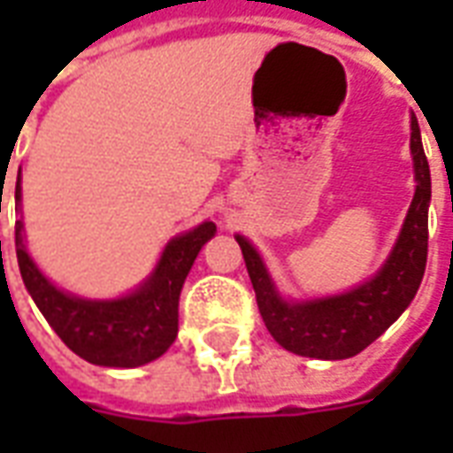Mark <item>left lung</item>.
<instances>
[{"label":"left lung","mask_w":453,"mask_h":453,"mask_svg":"<svg viewBox=\"0 0 453 453\" xmlns=\"http://www.w3.org/2000/svg\"><path fill=\"white\" fill-rule=\"evenodd\" d=\"M410 130L418 187L398 242L373 279L347 294L291 303L279 296L255 247L242 235H235L245 257L262 320L284 349L311 359H349L386 333L418 294L427 265V208L432 198V179L415 116L410 119Z\"/></svg>","instance_id":"1"}]
</instances>
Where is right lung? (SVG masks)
<instances>
[{
  "instance_id": "obj_1",
  "label": "right lung",
  "mask_w": 453,
  "mask_h": 453,
  "mask_svg": "<svg viewBox=\"0 0 453 453\" xmlns=\"http://www.w3.org/2000/svg\"><path fill=\"white\" fill-rule=\"evenodd\" d=\"M16 203H21V169ZM213 235L216 223L206 220L169 240L148 281L116 301H87L55 288L26 252L21 220H16V259L38 311L77 357L96 366L133 369L162 357L177 340L181 286L201 247Z\"/></svg>"
}]
</instances>
